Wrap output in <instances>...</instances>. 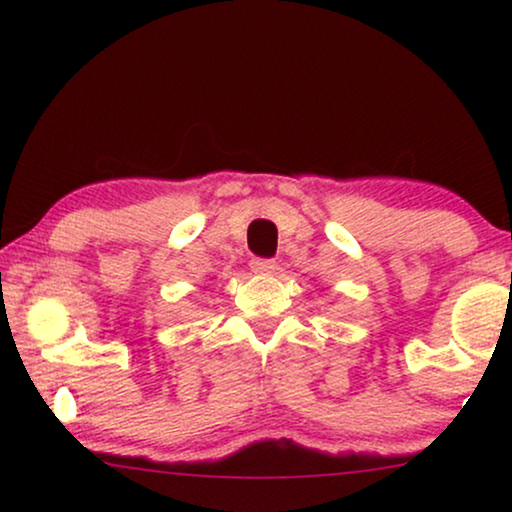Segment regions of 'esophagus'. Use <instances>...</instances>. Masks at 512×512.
<instances>
[{
    "instance_id": "esophagus-1",
    "label": "esophagus",
    "mask_w": 512,
    "mask_h": 512,
    "mask_svg": "<svg viewBox=\"0 0 512 512\" xmlns=\"http://www.w3.org/2000/svg\"><path fill=\"white\" fill-rule=\"evenodd\" d=\"M251 270H254L256 275H270V272L277 270V263L270 261V258H254V261H251Z\"/></svg>"
}]
</instances>
